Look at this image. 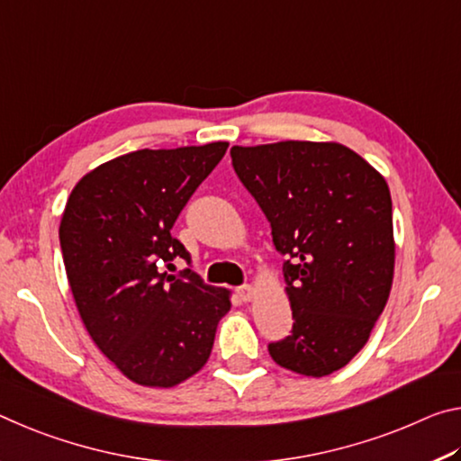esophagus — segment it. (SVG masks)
<instances>
[{
	"mask_svg": "<svg viewBox=\"0 0 461 461\" xmlns=\"http://www.w3.org/2000/svg\"><path fill=\"white\" fill-rule=\"evenodd\" d=\"M237 296L243 300V302H251L253 300V296H255V288L251 284H247V285H240V288H237Z\"/></svg>",
	"mask_w": 461,
	"mask_h": 461,
	"instance_id": "obj_1",
	"label": "esophagus"
}]
</instances>
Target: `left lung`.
<instances>
[{"mask_svg": "<svg viewBox=\"0 0 461 461\" xmlns=\"http://www.w3.org/2000/svg\"><path fill=\"white\" fill-rule=\"evenodd\" d=\"M232 167L285 255L292 335L269 343L277 366L322 378L364 349L394 277L386 179L339 142L232 147Z\"/></svg>", "mask_w": 461, "mask_h": 461, "instance_id": "obj_1", "label": "left lung"}]
</instances>
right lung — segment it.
Returning a JSON list of instances; mask_svg holds the SVG:
<instances>
[{
    "label": "right lung",
    "mask_w": 461,
    "mask_h": 461,
    "mask_svg": "<svg viewBox=\"0 0 461 461\" xmlns=\"http://www.w3.org/2000/svg\"><path fill=\"white\" fill-rule=\"evenodd\" d=\"M229 142L142 149L86 173L67 200L60 251L89 337L128 380L173 388L212 353L230 292L163 266L190 253L171 229Z\"/></svg>",
    "instance_id": "add662e5"
}]
</instances>
